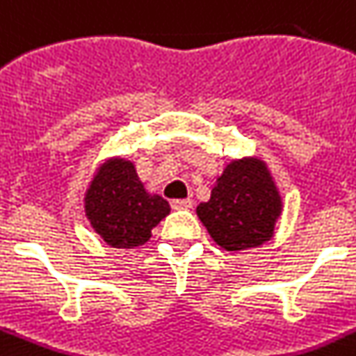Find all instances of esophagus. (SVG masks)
<instances>
[{"label": "esophagus", "mask_w": 356, "mask_h": 356, "mask_svg": "<svg viewBox=\"0 0 356 356\" xmlns=\"http://www.w3.org/2000/svg\"><path fill=\"white\" fill-rule=\"evenodd\" d=\"M192 199H173L172 201L173 210H188V208H192Z\"/></svg>", "instance_id": "obj_1"}]
</instances>
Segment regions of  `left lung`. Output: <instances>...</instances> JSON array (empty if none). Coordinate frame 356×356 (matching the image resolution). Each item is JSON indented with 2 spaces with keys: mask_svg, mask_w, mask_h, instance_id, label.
Returning a JSON list of instances; mask_svg holds the SVG:
<instances>
[{
  "mask_svg": "<svg viewBox=\"0 0 356 356\" xmlns=\"http://www.w3.org/2000/svg\"><path fill=\"white\" fill-rule=\"evenodd\" d=\"M280 197L261 161L241 159L226 166L208 202L197 215L213 241L228 252L261 246L273 235Z\"/></svg>",
  "mask_w": 356,
  "mask_h": 356,
  "instance_id": "1",
  "label": "left lung"
}]
</instances>
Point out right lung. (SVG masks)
<instances>
[{"label": "right lung", "mask_w": 356, "mask_h": 356, "mask_svg": "<svg viewBox=\"0 0 356 356\" xmlns=\"http://www.w3.org/2000/svg\"><path fill=\"white\" fill-rule=\"evenodd\" d=\"M92 228L113 248H134L152 237V229L170 213L159 195H148L130 161L110 159L95 173L85 197Z\"/></svg>", "instance_id": "right-lung-1"}]
</instances>
